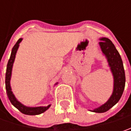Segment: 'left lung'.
<instances>
[{"label": "left lung", "instance_id": "obj_1", "mask_svg": "<svg viewBox=\"0 0 131 131\" xmlns=\"http://www.w3.org/2000/svg\"><path fill=\"white\" fill-rule=\"evenodd\" d=\"M99 44L103 53L107 58L114 76V90L112 96L106 103L93 111L97 113H103L114 106L121 98L125 89V75L121 57L111 40L107 38H101Z\"/></svg>", "mask_w": 131, "mask_h": 131}]
</instances>
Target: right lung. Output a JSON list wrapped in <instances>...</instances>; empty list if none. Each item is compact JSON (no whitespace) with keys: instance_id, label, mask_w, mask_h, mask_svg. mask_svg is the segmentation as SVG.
Segmentation results:
<instances>
[{"instance_id":"1","label":"right lung","mask_w":131,"mask_h":131,"mask_svg":"<svg viewBox=\"0 0 131 131\" xmlns=\"http://www.w3.org/2000/svg\"><path fill=\"white\" fill-rule=\"evenodd\" d=\"M23 39L19 38L17 41V42L15 43L12 50V54L10 58L8 60V62L7 64V68H6V93H7L8 98L10 100L11 103H12L13 106H14L16 108H17L19 112L25 114H28V115H37L40 114L44 112L47 109L49 108L50 105L47 106H40V107H27L25 106L21 103H19L14 95H13L12 92L11 90V87H10V79H11V75H12V70L13 63L15 59V55L17 51V49L19 47V43L21 42Z\"/></svg>"}]
</instances>
